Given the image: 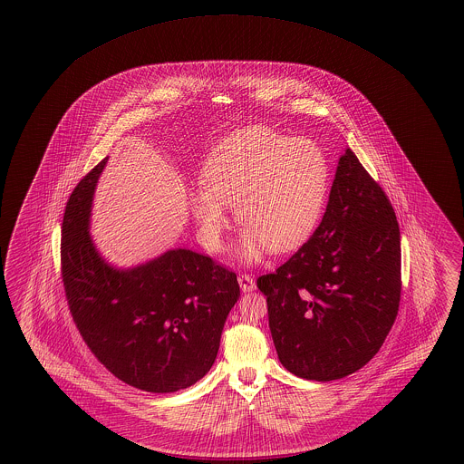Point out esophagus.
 Here are the masks:
<instances>
[{
    "instance_id": "esophagus-1",
    "label": "esophagus",
    "mask_w": 464,
    "mask_h": 464,
    "mask_svg": "<svg viewBox=\"0 0 464 464\" xmlns=\"http://www.w3.org/2000/svg\"><path fill=\"white\" fill-rule=\"evenodd\" d=\"M239 287H241V291L243 293H252L253 289L256 287L255 285V279L250 277V276H246V274H241L238 277Z\"/></svg>"
}]
</instances>
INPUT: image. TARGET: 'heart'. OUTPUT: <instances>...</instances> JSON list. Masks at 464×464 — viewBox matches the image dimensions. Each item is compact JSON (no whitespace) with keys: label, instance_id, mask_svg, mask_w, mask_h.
I'll use <instances>...</instances> for the list:
<instances>
[{"label":"heart","instance_id":"1","mask_svg":"<svg viewBox=\"0 0 464 464\" xmlns=\"http://www.w3.org/2000/svg\"><path fill=\"white\" fill-rule=\"evenodd\" d=\"M330 169L324 150L270 127L241 129L212 148L202 185L188 190V211L211 252L223 248L237 208L245 227L237 258L252 266L268 248L295 250L313 235L324 212Z\"/></svg>","mask_w":464,"mask_h":464}]
</instances>
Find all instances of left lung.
Returning a JSON list of instances; mask_svg holds the SVG:
<instances>
[{
  "mask_svg": "<svg viewBox=\"0 0 464 464\" xmlns=\"http://www.w3.org/2000/svg\"><path fill=\"white\" fill-rule=\"evenodd\" d=\"M256 287L267 295L279 361L295 376L340 380L378 353L400 304V227L351 150L338 160L313 237Z\"/></svg>",
  "mask_w": 464,
  "mask_h": 464,
  "instance_id": "left-lung-1",
  "label": "left lung"
}]
</instances>
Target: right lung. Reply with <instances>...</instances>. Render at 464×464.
Listing matches in <instances>:
<instances>
[{"label": "right lung", "instance_id": "right-lung-1", "mask_svg": "<svg viewBox=\"0 0 464 464\" xmlns=\"http://www.w3.org/2000/svg\"><path fill=\"white\" fill-rule=\"evenodd\" d=\"M107 160L76 185L63 219L61 266L72 320L115 378L150 393L185 390L216 361L239 297L237 274L185 248L134 267L105 260L90 223Z\"/></svg>", "mask_w": 464, "mask_h": 464}]
</instances>
